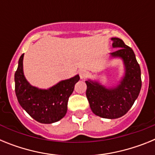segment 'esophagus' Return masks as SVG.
Returning a JSON list of instances; mask_svg holds the SVG:
<instances>
[{
	"instance_id": "1",
	"label": "esophagus",
	"mask_w": 155,
	"mask_h": 155,
	"mask_svg": "<svg viewBox=\"0 0 155 155\" xmlns=\"http://www.w3.org/2000/svg\"><path fill=\"white\" fill-rule=\"evenodd\" d=\"M87 71H84V70H81V71H79V76H80L81 79H84L87 77Z\"/></svg>"
}]
</instances>
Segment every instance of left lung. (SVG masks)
<instances>
[{
    "label": "left lung",
    "instance_id": "obj_1",
    "mask_svg": "<svg viewBox=\"0 0 155 155\" xmlns=\"http://www.w3.org/2000/svg\"><path fill=\"white\" fill-rule=\"evenodd\" d=\"M113 48L111 57L121 58L125 73L120 84L106 87L97 81H85L86 96L94 114L105 119H117L124 116L134 105L141 88V72L134 52L119 38H112Z\"/></svg>",
    "mask_w": 155,
    "mask_h": 155
}]
</instances>
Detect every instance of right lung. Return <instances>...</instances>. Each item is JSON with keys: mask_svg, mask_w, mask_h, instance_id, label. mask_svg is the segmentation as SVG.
<instances>
[{"mask_svg": "<svg viewBox=\"0 0 155 155\" xmlns=\"http://www.w3.org/2000/svg\"><path fill=\"white\" fill-rule=\"evenodd\" d=\"M23 57H20L15 74V94L22 109L41 124H53L64 117L68 102L75 84L80 80L78 74L64 80L48 89H40L31 85L25 78Z\"/></svg>", "mask_w": 155, "mask_h": 155, "instance_id": "right-lung-1", "label": "right lung"}]
</instances>
